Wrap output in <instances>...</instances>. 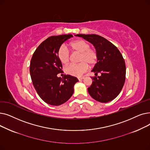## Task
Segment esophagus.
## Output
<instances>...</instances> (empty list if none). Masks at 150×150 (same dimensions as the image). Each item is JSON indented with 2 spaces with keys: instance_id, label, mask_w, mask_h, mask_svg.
<instances>
[{
  "instance_id": "34e87169",
  "label": "esophagus",
  "mask_w": 150,
  "mask_h": 150,
  "mask_svg": "<svg viewBox=\"0 0 150 150\" xmlns=\"http://www.w3.org/2000/svg\"><path fill=\"white\" fill-rule=\"evenodd\" d=\"M84 79V77H78V80L79 81H81L82 79Z\"/></svg>"
}]
</instances>
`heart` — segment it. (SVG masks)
<instances>
[{
	"instance_id": "b5f03b06",
	"label": "heart",
	"mask_w": 150,
	"mask_h": 150,
	"mask_svg": "<svg viewBox=\"0 0 150 150\" xmlns=\"http://www.w3.org/2000/svg\"><path fill=\"white\" fill-rule=\"evenodd\" d=\"M69 46L75 53L80 54L79 62L77 65H70L65 71L69 75L81 77L87 71L88 65L93 67L97 63L98 55L96 50L90 47V44L87 41L82 39H77L71 41ZM58 57L63 65H67L69 62L70 55L68 49L64 46H61L58 50Z\"/></svg>"
}]
</instances>
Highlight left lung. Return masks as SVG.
I'll return each mask as SVG.
<instances>
[{"label":"left lung","mask_w":150,"mask_h":150,"mask_svg":"<svg viewBox=\"0 0 150 150\" xmlns=\"http://www.w3.org/2000/svg\"><path fill=\"white\" fill-rule=\"evenodd\" d=\"M94 46L98 59L91 70L98 77H91L88 88L90 95L100 103H106L115 99L122 91L126 78V65L122 54L112 42L95 34H77Z\"/></svg>","instance_id":"8db88e82"}]
</instances>
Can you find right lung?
Returning <instances> with one entry per match:
<instances>
[{
    "mask_svg": "<svg viewBox=\"0 0 150 150\" xmlns=\"http://www.w3.org/2000/svg\"><path fill=\"white\" fill-rule=\"evenodd\" d=\"M71 34L52 36L42 42L34 52L30 62V73L37 93L45 103L57 106L67 102L74 93L76 77L57 76L62 64L58 57V50Z\"/></svg>",
    "mask_w": 150,
    "mask_h": 150,
    "instance_id": "add662e5",
    "label": "right lung"
}]
</instances>
